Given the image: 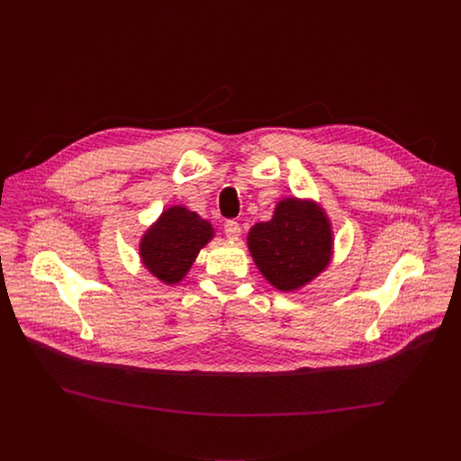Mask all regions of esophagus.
<instances>
[{"mask_svg":"<svg viewBox=\"0 0 461 461\" xmlns=\"http://www.w3.org/2000/svg\"><path fill=\"white\" fill-rule=\"evenodd\" d=\"M224 233H226L228 239L237 240L239 235H240V224L235 222V221H226V222H224Z\"/></svg>","mask_w":461,"mask_h":461,"instance_id":"esophagus-1","label":"esophagus"}]
</instances>
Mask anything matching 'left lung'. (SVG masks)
Wrapping results in <instances>:
<instances>
[{
    "label": "left lung",
    "instance_id": "1",
    "mask_svg": "<svg viewBox=\"0 0 461 461\" xmlns=\"http://www.w3.org/2000/svg\"><path fill=\"white\" fill-rule=\"evenodd\" d=\"M248 248L260 274L276 288L292 292L328 267L332 231L315 204L286 199L277 204L272 221L249 230Z\"/></svg>",
    "mask_w": 461,
    "mask_h": 461
}]
</instances>
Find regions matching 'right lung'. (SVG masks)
Listing matches in <instances>:
<instances>
[{
  "instance_id": "add662e5",
  "label": "right lung",
  "mask_w": 461,
  "mask_h": 461,
  "mask_svg": "<svg viewBox=\"0 0 461 461\" xmlns=\"http://www.w3.org/2000/svg\"><path fill=\"white\" fill-rule=\"evenodd\" d=\"M213 237V228L194 212L173 206L144 235L140 257L160 281L178 283L191 268L196 253Z\"/></svg>"
}]
</instances>
